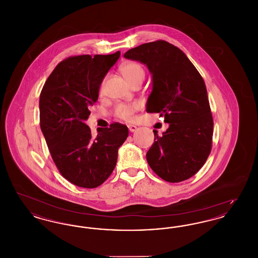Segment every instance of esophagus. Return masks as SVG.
Here are the masks:
<instances>
[{"label":"esophagus","instance_id":"esophagus-1","mask_svg":"<svg viewBox=\"0 0 258 258\" xmlns=\"http://www.w3.org/2000/svg\"><path fill=\"white\" fill-rule=\"evenodd\" d=\"M127 127H128V131H130L131 133H135V131L137 130V126L134 125V124H130Z\"/></svg>","mask_w":258,"mask_h":258}]
</instances>
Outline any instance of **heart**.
Here are the masks:
<instances>
[{
  "label": "heart",
  "instance_id": "obj_1",
  "mask_svg": "<svg viewBox=\"0 0 258 258\" xmlns=\"http://www.w3.org/2000/svg\"><path fill=\"white\" fill-rule=\"evenodd\" d=\"M121 73L127 82H131L135 78H144L145 75L142 67L135 61H127L123 63L121 68ZM138 106L136 104L119 103L114 109V114L119 119L131 121L134 118V114Z\"/></svg>",
  "mask_w": 258,
  "mask_h": 258
}]
</instances>
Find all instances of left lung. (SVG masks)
<instances>
[{
  "label": "left lung",
  "mask_w": 258,
  "mask_h": 258,
  "mask_svg": "<svg viewBox=\"0 0 258 258\" xmlns=\"http://www.w3.org/2000/svg\"><path fill=\"white\" fill-rule=\"evenodd\" d=\"M123 57L147 66L153 88L146 111L160 113L169 123L160 136L153 131L150 167L169 183L192 177L208 159L214 127L202 76L182 50L164 40L141 44Z\"/></svg>",
  "instance_id": "obj_1"
}]
</instances>
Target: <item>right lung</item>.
I'll return each mask as SVG.
<instances>
[{
  "label": "right lung",
  "mask_w": 258,
  "mask_h": 258,
  "mask_svg": "<svg viewBox=\"0 0 258 258\" xmlns=\"http://www.w3.org/2000/svg\"><path fill=\"white\" fill-rule=\"evenodd\" d=\"M121 53L80 55L61 61L50 74L39 97L40 128L51 157L63 178L77 186L94 188L115 168L118 149L128 130L123 123L98 128L93 136L85 123L89 106Z\"/></svg>",
  "instance_id": "1"
}]
</instances>
